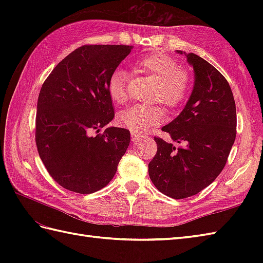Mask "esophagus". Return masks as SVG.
Here are the masks:
<instances>
[{
	"label": "esophagus",
	"instance_id": "34e87169",
	"mask_svg": "<svg viewBox=\"0 0 263 263\" xmlns=\"http://www.w3.org/2000/svg\"><path fill=\"white\" fill-rule=\"evenodd\" d=\"M131 139L133 141H137V140H139V139H141V135H140V133L131 131Z\"/></svg>",
	"mask_w": 263,
	"mask_h": 263
}]
</instances>
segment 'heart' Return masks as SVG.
I'll return each instance as SVG.
<instances>
[{
  "label": "heart",
  "instance_id": "1",
  "mask_svg": "<svg viewBox=\"0 0 263 263\" xmlns=\"http://www.w3.org/2000/svg\"><path fill=\"white\" fill-rule=\"evenodd\" d=\"M137 71L157 82L153 102L163 104L167 109H175L187 99L192 87V79L185 69L180 68L175 59L163 53L150 54L137 62ZM107 90L114 103L122 105L127 102V80L123 70H115L107 83ZM164 110L159 106L136 105L121 111L117 116L119 124L133 132L140 133L163 121Z\"/></svg>",
  "mask_w": 263,
  "mask_h": 263
}]
</instances>
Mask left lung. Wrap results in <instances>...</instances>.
I'll return each instance as SVG.
<instances>
[{
	"instance_id": "8db88e82",
	"label": "left lung",
	"mask_w": 263,
	"mask_h": 263,
	"mask_svg": "<svg viewBox=\"0 0 263 263\" xmlns=\"http://www.w3.org/2000/svg\"><path fill=\"white\" fill-rule=\"evenodd\" d=\"M185 55L194 70L193 90L181 114L161 128L182 146L155 137L157 153L148 165L154 185L173 199L192 197L210 185L224 170L236 138L230 83L202 58Z\"/></svg>"
}]
</instances>
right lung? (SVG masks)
<instances>
[{"instance_id":"1","label":"right lung","mask_w":263,"mask_h":263,"mask_svg":"<svg viewBox=\"0 0 263 263\" xmlns=\"http://www.w3.org/2000/svg\"><path fill=\"white\" fill-rule=\"evenodd\" d=\"M133 46L83 45L55 66L37 102L35 139L48 174L72 192L107 185L130 144V131L100 127L114 119L109 77ZM98 135L93 136L92 133Z\"/></svg>"}]
</instances>
